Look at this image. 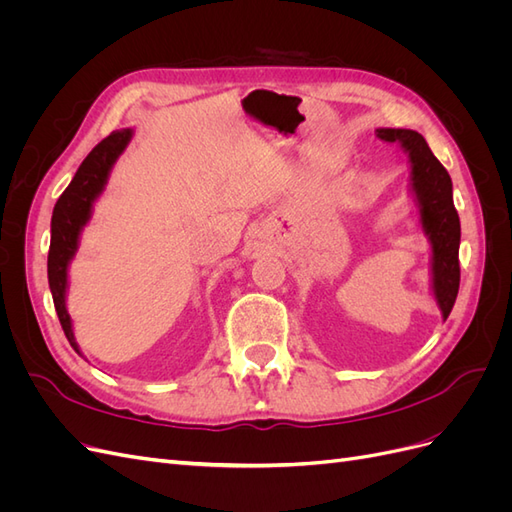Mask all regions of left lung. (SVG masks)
Wrapping results in <instances>:
<instances>
[{
    "mask_svg": "<svg viewBox=\"0 0 512 512\" xmlns=\"http://www.w3.org/2000/svg\"><path fill=\"white\" fill-rule=\"evenodd\" d=\"M384 143H397L410 160V192L418 209V224L431 245V292L446 320L459 292L461 226L453 205V181L433 156L425 138L414 130L378 128Z\"/></svg>",
    "mask_w": 512,
    "mask_h": 512,
    "instance_id": "left-lung-1",
    "label": "left lung"
}]
</instances>
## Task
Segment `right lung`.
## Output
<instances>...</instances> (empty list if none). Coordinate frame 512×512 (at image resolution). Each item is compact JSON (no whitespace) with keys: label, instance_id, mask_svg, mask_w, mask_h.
<instances>
[{"label":"right lung","instance_id":"right-lung-1","mask_svg":"<svg viewBox=\"0 0 512 512\" xmlns=\"http://www.w3.org/2000/svg\"><path fill=\"white\" fill-rule=\"evenodd\" d=\"M132 128L115 130L111 136H106L102 143L91 149L89 156L76 170L70 185L59 196L51 218V247H49V286L53 294L55 312L59 316L61 329H64L70 346L81 354L79 344H76L72 318L66 307L68 294V269L70 262L79 250L81 232L91 220L94 203L106 188V181L111 177V170L119 156L126 151L132 141Z\"/></svg>","mask_w":512,"mask_h":512}]
</instances>
